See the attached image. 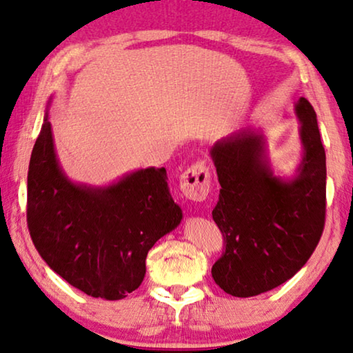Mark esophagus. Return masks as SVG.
<instances>
[{"label": "esophagus", "mask_w": 353, "mask_h": 353, "mask_svg": "<svg viewBox=\"0 0 353 353\" xmlns=\"http://www.w3.org/2000/svg\"><path fill=\"white\" fill-rule=\"evenodd\" d=\"M179 185L183 196L193 201H203L211 188V172L205 161H198L182 172Z\"/></svg>", "instance_id": "esophagus-1"}]
</instances>
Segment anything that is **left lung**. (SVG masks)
<instances>
[{"instance_id": "obj_1", "label": "left lung", "mask_w": 353, "mask_h": 353, "mask_svg": "<svg viewBox=\"0 0 353 353\" xmlns=\"http://www.w3.org/2000/svg\"><path fill=\"white\" fill-rule=\"evenodd\" d=\"M302 155L294 174L280 176L262 128H243L211 147L221 183L212 219L225 252L212 278L235 297L274 290L299 272L319 245L326 211V155L314 107L294 103Z\"/></svg>"}]
</instances>
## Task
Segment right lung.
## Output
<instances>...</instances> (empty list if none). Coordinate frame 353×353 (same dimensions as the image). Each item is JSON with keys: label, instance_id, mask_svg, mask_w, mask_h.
<instances>
[{"label": "right lung", "instance_id": "1", "mask_svg": "<svg viewBox=\"0 0 353 353\" xmlns=\"http://www.w3.org/2000/svg\"><path fill=\"white\" fill-rule=\"evenodd\" d=\"M51 101L27 177L33 245L84 294L123 299L141 286L148 251L181 224L182 210L172 200L165 168L136 170L107 185L72 181L54 145Z\"/></svg>", "mask_w": 353, "mask_h": 353}]
</instances>
